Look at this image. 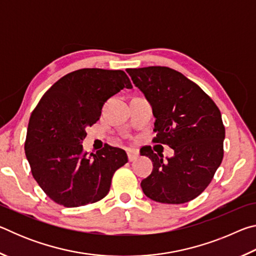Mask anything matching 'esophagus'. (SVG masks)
<instances>
[{
    "instance_id": "obj_1",
    "label": "esophagus",
    "mask_w": 256,
    "mask_h": 256,
    "mask_svg": "<svg viewBox=\"0 0 256 256\" xmlns=\"http://www.w3.org/2000/svg\"><path fill=\"white\" fill-rule=\"evenodd\" d=\"M128 160H130V162H133V160L138 159V154L136 151H134V150H128Z\"/></svg>"
}]
</instances>
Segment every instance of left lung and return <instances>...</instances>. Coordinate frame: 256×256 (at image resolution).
I'll use <instances>...</instances> for the list:
<instances>
[{
	"instance_id": "8db88e82",
	"label": "left lung",
	"mask_w": 256,
	"mask_h": 256,
	"mask_svg": "<svg viewBox=\"0 0 256 256\" xmlns=\"http://www.w3.org/2000/svg\"><path fill=\"white\" fill-rule=\"evenodd\" d=\"M156 118L154 142L174 149L164 159L151 148L141 151L154 170L141 182L151 200L168 204L188 202L206 188L224 158V126L214 102L193 81L166 66L128 68Z\"/></svg>"
}]
</instances>
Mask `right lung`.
Masks as SVG:
<instances>
[{"instance_id": "1", "label": "right lung", "mask_w": 256, "mask_h": 256, "mask_svg": "<svg viewBox=\"0 0 256 256\" xmlns=\"http://www.w3.org/2000/svg\"><path fill=\"white\" fill-rule=\"evenodd\" d=\"M124 88L132 84L122 70L81 68L56 81L32 110L26 157L34 178L58 204L76 208L102 200L114 172L128 162L123 149L106 144L88 154L81 144L105 102Z\"/></svg>"}]
</instances>
